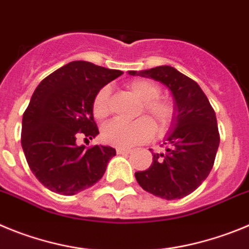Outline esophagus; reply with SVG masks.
I'll use <instances>...</instances> for the list:
<instances>
[{
    "instance_id": "34e87169",
    "label": "esophagus",
    "mask_w": 249,
    "mask_h": 249,
    "mask_svg": "<svg viewBox=\"0 0 249 249\" xmlns=\"http://www.w3.org/2000/svg\"><path fill=\"white\" fill-rule=\"evenodd\" d=\"M131 150L126 149V147H116V154L118 155H129Z\"/></svg>"
}]
</instances>
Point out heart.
<instances>
[{
  "label": "heart",
  "mask_w": 249,
  "mask_h": 249,
  "mask_svg": "<svg viewBox=\"0 0 249 249\" xmlns=\"http://www.w3.org/2000/svg\"><path fill=\"white\" fill-rule=\"evenodd\" d=\"M126 89L142 102L140 114H146L154 124L156 133L163 134L174 125L178 109L174 102L160 98L161 88L156 83L147 79H131L126 83ZM110 113V89L102 87L94 94L91 100V114L97 120H104ZM146 118H140L133 123L111 122L102 130L104 142L113 146L130 147L141 144L152 135V125Z\"/></svg>",
  "instance_id": "heart-1"
}]
</instances>
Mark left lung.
<instances>
[{"label": "left lung", "instance_id": "obj_1", "mask_svg": "<svg viewBox=\"0 0 249 249\" xmlns=\"http://www.w3.org/2000/svg\"><path fill=\"white\" fill-rule=\"evenodd\" d=\"M129 73L165 84L178 109L176 127L162 145L165 151L152 154L149 169L135 172L136 181L145 191L161 198H182L194 192L213 167L219 145L216 113L200 86L174 67Z\"/></svg>", "mask_w": 249, "mask_h": 249}]
</instances>
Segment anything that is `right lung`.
Returning a JSON list of instances; mask_svg holds the SVG:
<instances>
[{"mask_svg": "<svg viewBox=\"0 0 249 249\" xmlns=\"http://www.w3.org/2000/svg\"><path fill=\"white\" fill-rule=\"evenodd\" d=\"M122 71L74 60L53 71L36 88L22 119L21 144L31 171L52 192L75 195L103 178L115 149L78 146L79 136L99 134L91 100Z\"/></svg>", "mask_w": 249, "mask_h": 249, "instance_id": "add662e5", "label": "right lung"}]
</instances>
